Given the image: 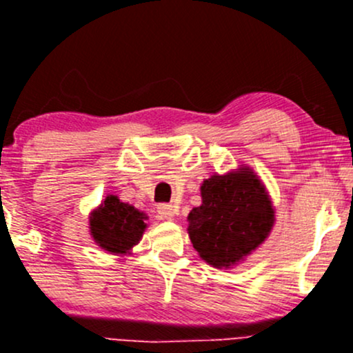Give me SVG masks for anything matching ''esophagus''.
Returning a JSON list of instances; mask_svg holds the SVG:
<instances>
[{
	"label": "esophagus",
	"instance_id": "esophagus-1",
	"mask_svg": "<svg viewBox=\"0 0 353 353\" xmlns=\"http://www.w3.org/2000/svg\"><path fill=\"white\" fill-rule=\"evenodd\" d=\"M157 214L163 219H174V216H176V208L171 204H159L157 205Z\"/></svg>",
	"mask_w": 353,
	"mask_h": 353
}]
</instances>
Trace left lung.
Wrapping results in <instances>:
<instances>
[{"label": "left lung", "instance_id": "8db88e82", "mask_svg": "<svg viewBox=\"0 0 353 353\" xmlns=\"http://www.w3.org/2000/svg\"><path fill=\"white\" fill-rule=\"evenodd\" d=\"M201 196L202 204L188 216V232L209 265L229 269L269 237L275 221L272 201L249 168L214 174L202 182Z\"/></svg>", "mask_w": 353, "mask_h": 353}]
</instances>
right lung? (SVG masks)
<instances>
[{"mask_svg": "<svg viewBox=\"0 0 353 353\" xmlns=\"http://www.w3.org/2000/svg\"><path fill=\"white\" fill-rule=\"evenodd\" d=\"M144 212L134 205L125 204L117 196H108L89 217V230L101 249L111 254H129L139 244L145 228Z\"/></svg>", "mask_w": 353, "mask_h": 353, "instance_id": "1", "label": "right lung"}]
</instances>
